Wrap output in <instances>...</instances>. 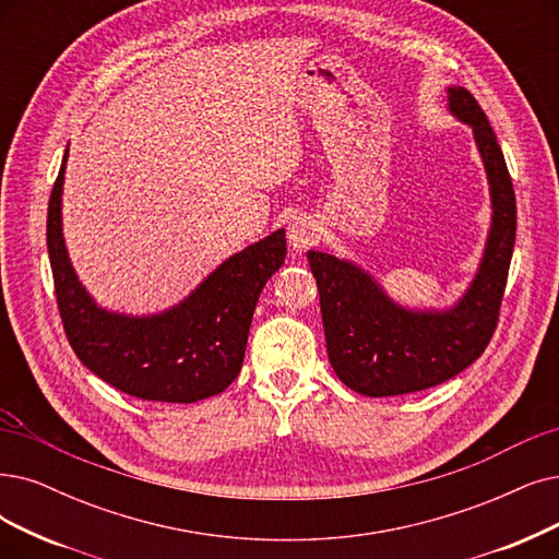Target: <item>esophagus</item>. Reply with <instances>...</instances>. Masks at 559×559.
<instances>
[{"instance_id":"obj_1","label":"esophagus","mask_w":559,"mask_h":559,"mask_svg":"<svg viewBox=\"0 0 559 559\" xmlns=\"http://www.w3.org/2000/svg\"><path fill=\"white\" fill-rule=\"evenodd\" d=\"M317 222L309 215H294L286 225V238L294 250H305L317 240Z\"/></svg>"}]
</instances>
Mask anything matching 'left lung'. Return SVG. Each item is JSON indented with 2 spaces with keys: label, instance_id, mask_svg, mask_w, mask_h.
Instances as JSON below:
<instances>
[{
  "label": "left lung",
  "instance_id": "left-lung-1",
  "mask_svg": "<svg viewBox=\"0 0 559 559\" xmlns=\"http://www.w3.org/2000/svg\"><path fill=\"white\" fill-rule=\"evenodd\" d=\"M452 115L473 128L490 188V231L475 280L444 311L396 305L369 273L346 259L309 250L317 277L328 357L340 381L365 396L419 392L471 367L493 337L516 240V194L484 109L450 86Z\"/></svg>",
  "mask_w": 559,
  "mask_h": 559
}]
</instances>
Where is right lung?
Wrapping results in <instances>:
<instances>
[{
  "label": "right lung",
  "mask_w": 559,
  "mask_h": 559,
  "mask_svg": "<svg viewBox=\"0 0 559 559\" xmlns=\"http://www.w3.org/2000/svg\"><path fill=\"white\" fill-rule=\"evenodd\" d=\"M66 158L69 148L48 204V254L63 332L82 365L111 388L146 401L194 404L227 390L242 367L261 288L284 263V229L219 263L183 302L163 314H117L86 294L66 252Z\"/></svg>",
  "instance_id": "obj_1"
}]
</instances>
